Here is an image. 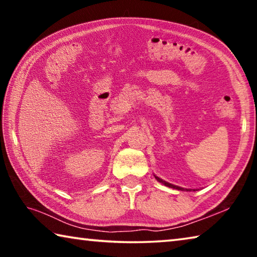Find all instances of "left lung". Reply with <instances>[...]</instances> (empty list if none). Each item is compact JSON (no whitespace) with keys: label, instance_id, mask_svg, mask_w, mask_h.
I'll list each match as a JSON object with an SVG mask.
<instances>
[{"label":"left lung","instance_id":"obj_1","mask_svg":"<svg viewBox=\"0 0 257 257\" xmlns=\"http://www.w3.org/2000/svg\"><path fill=\"white\" fill-rule=\"evenodd\" d=\"M156 179H158L160 182H162V184H164L165 186H168V187H170V188H173V189H178V190H184V188H181V187H178V186H175V185H171V184H169V182H167V181H163L162 179H160V178H158V177H155Z\"/></svg>","mask_w":257,"mask_h":257}]
</instances>
